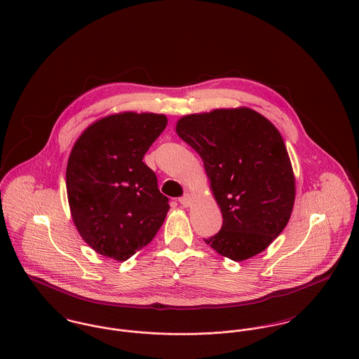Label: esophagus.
<instances>
[{"label":"esophagus","mask_w":359,"mask_h":359,"mask_svg":"<svg viewBox=\"0 0 359 359\" xmlns=\"http://www.w3.org/2000/svg\"><path fill=\"white\" fill-rule=\"evenodd\" d=\"M180 203L184 205V207H189L192 203V198L189 194H185L182 198H180Z\"/></svg>","instance_id":"1"}]
</instances>
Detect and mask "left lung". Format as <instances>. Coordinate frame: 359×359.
Returning a JSON list of instances; mask_svg holds the SVG:
<instances>
[{
  "instance_id": "8db88e82",
  "label": "left lung",
  "mask_w": 359,
  "mask_h": 359,
  "mask_svg": "<svg viewBox=\"0 0 359 359\" xmlns=\"http://www.w3.org/2000/svg\"><path fill=\"white\" fill-rule=\"evenodd\" d=\"M175 130L202 157L222 212L219 232L205 243L233 261L265 250L289 222L296 196L276 127L256 110L238 107L184 116Z\"/></svg>"
}]
</instances>
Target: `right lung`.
I'll return each mask as SVG.
<instances>
[{"label": "right lung", "instance_id": "1", "mask_svg": "<svg viewBox=\"0 0 359 359\" xmlns=\"http://www.w3.org/2000/svg\"><path fill=\"white\" fill-rule=\"evenodd\" d=\"M167 126L164 114L124 111L91 124L66 168L74 225L97 253L126 261L152 242L170 208L144 154Z\"/></svg>", "mask_w": 359, "mask_h": 359}]
</instances>
